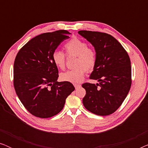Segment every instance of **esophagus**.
Returning a JSON list of instances; mask_svg holds the SVG:
<instances>
[{"label":"esophagus","instance_id":"1","mask_svg":"<svg viewBox=\"0 0 148 148\" xmlns=\"http://www.w3.org/2000/svg\"><path fill=\"white\" fill-rule=\"evenodd\" d=\"M74 87L75 88V89L79 88V87H81V85L80 84H74Z\"/></svg>","mask_w":148,"mask_h":148}]
</instances>
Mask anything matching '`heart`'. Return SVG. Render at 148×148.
Masks as SVG:
<instances>
[{"instance_id":"1","label":"heart","mask_w":148,"mask_h":148,"mask_svg":"<svg viewBox=\"0 0 148 148\" xmlns=\"http://www.w3.org/2000/svg\"><path fill=\"white\" fill-rule=\"evenodd\" d=\"M64 47L68 55L77 57L75 62V66L77 67L60 73V79L63 82L78 84L84 79L86 70L91 71L94 69L96 63V52L94 50L88 48V44L86 42L76 38L66 42ZM52 58L54 64L58 68L64 69L65 55L62 51L55 50L52 54Z\"/></svg>"}]
</instances>
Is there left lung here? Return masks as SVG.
<instances>
[{"instance_id":"left-lung-1","label":"left lung","mask_w":148,"mask_h":148,"mask_svg":"<svg viewBox=\"0 0 148 148\" xmlns=\"http://www.w3.org/2000/svg\"><path fill=\"white\" fill-rule=\"evenodd\" d=\"M78 34L94 46L97 59L90 79L99 82L82 85L86 91L83 104L87 110L99 116L112 114L130 90V58L123 46L110 34L86 30Z\"/></svg>"}]
</instances>
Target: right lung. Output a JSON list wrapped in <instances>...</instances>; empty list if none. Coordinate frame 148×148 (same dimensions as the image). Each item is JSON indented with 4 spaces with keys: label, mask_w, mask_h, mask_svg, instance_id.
<instances>
[{
    "label": "right lung",
    "mask_w": 148,
    "mask_h": 148,
    "mask_svg": "<svg viewBox=\"0 0 148 148\" xmlns=\"http://www.w3.org/2000/svg\"><path fill=\"white\" fill-rule=\"evenodd\" d=\"M71 34L66 30L44 33L30 40L16 56L14 87L25 108L35 116L50 118L63 108L75 90L71 83L58 82V68L52 54Z\"/></svg>",
    "instance_id": "obj_1"
}]
</instances>
